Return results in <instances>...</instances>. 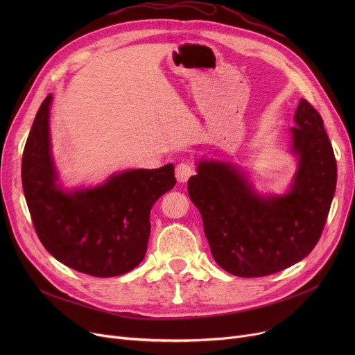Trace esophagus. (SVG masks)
I'll return each mask as SVG.
<instances>
[{"label": "esophagus", "instance_id": "1", "mask_svg": "<svg viewBox=\"0 0 355 355\" xmlns=\"http://www.w3.org/2000/svg\"><path fill=\"white\" fill-rule=\"evenodd\" d=\"M194 174L193 166L187 162H181L177 165L175 168V177L178 180V182H187L189 178Z\"/></svg>", "mask_w": 355, "mask_h": 355}]
</instances>
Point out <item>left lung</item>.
<instances>
[{
	"mask_svg": "<svg viewBox=\"0 0 355 355\" xmlns=\"http://www.w3.org/2000/svg\"><path fill=\"white\" fill-rule=\"evenodd\" d=\"M289 128L297 166L285 194H260L239 165L200 159L187 190L217 265L240 277L281 272L318 243L337 187V161L321 115L300 101Z\"/></svg>",
	"mask_w": 355,
	"mask_h": 355,
	"instance_id": "obj_1",
	"label": "left lung"
}]
</instances>
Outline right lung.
<instances>
[{
	"instance_id": "add662e5",
	"label": "right lung",
	"mask_w": 355,
	"mask_h": 355,
	"mask_svg": "<svg viewBox=\"0 0 355 355\" xmlns=\"http://www.w3.org/2000/svg\"><path fill=\"white\" fill-rule=\"evenodd\" d=\"M51 101L49 95L37 112L21 164L35 233L54 259L74 270L96 277L123 275L144 260L149 213L174 189V165L126 170L93 187L64 189L51 154Z\"/></svg>"
}]
</instances>
